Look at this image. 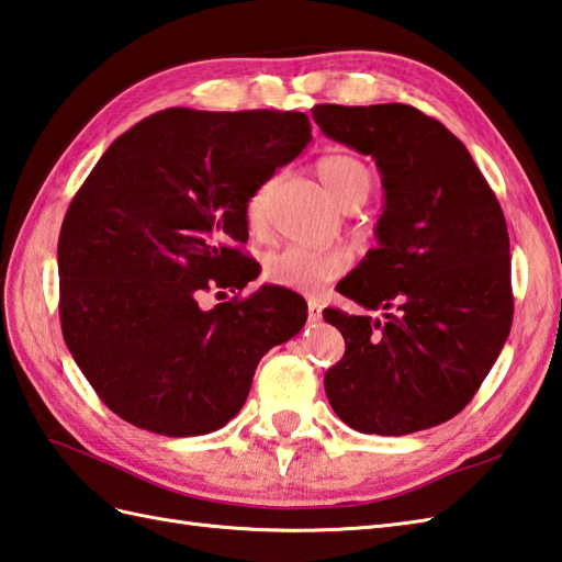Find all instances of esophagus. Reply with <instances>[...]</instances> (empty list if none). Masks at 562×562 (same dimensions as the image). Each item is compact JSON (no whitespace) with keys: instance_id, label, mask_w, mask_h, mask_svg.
<instances>
[{"instance_id":"obj_1","label":"esophagus","mask_w":562,"mask_h":562,"mask_svg":"<svg viewBox=\"0 0 562 562\" xmlns=\"http://www.w3.org/2000/svg\"><path fill=\"white\" fill-rule=\"evenodd\" d=\"M323 318V306L316 302V299H308V321L318 323Z\"/></svg>"}]
</instances>
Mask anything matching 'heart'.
<instances>
[{"label":"heart","instance_id":"heart-1","mask_svg":"<svg viewBox=\"0 0 562 562\" xmlns=\"http://www.w3.org/2000/svg\"><path fill=\"white\" fill-rule=\"evenodd\" d=\"M316 172L328 189L333 199L345 205L355 207L369 199L373 189L371 167L357 155L349 153H328L318 158ZM266 211V189L251 195L249 207H246V220L251 227H260ZM349 266V254L342 249H311V246L290 244L284 249L270 254L266 260L263 276L268 282L286 286V290L299 292H318L321 286L340 278Z\"/></svg>","mask_w":562,"mask_h":562}]
</instances>
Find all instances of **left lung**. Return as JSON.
<instances>
[{"instance_id":"1","label":"left lung","mask_w":562,"mask_h":562,"mask_svg":"<svg viewBox=\"0 0 562 562\" xmlns=\"http://www.w3.org/2000/svg\"><path fill=\"white\" fill-rule=\"evenodd\" d=\"M325 136L371 155L383 175L378 249L337 284L383 318L325 308L345 357L325 373L340 419L407 436L460 414L510 335V237L464 143L412 104H316Z\"/></svg>"}]
</instances>
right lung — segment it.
Here are the masks:
<instances>
[{
  "label": "right lung",
  "mask_w": 562,
  "mask_h": 562,
  "mask_svg": "<svg viewBox=\"0 0 562 562\" xmlns=\"http://www.w3.org/2000/svg\"><path fill=\"white\" fill-rule=\"evenodd\" d=\"M311 143L302 112H155L104 150L61 222L59 318L108 407L150 434L203 436L239 414L260 357L306 302L260 286L211 311L199 294L258 278L239 246L251 195Z\"/></svg>",
  "instance_id": "add662e5"
}]
</instances>
